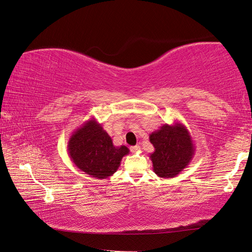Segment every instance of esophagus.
Instances as JSON below:
<instances>
[{"instance_id": "esophagus-1", "label": "esophagus", "mask_w": 252, "mask_h": 252, "mask_svg": "<svg viewBox=\"0 0 252 252\" xmlns=\"http://www.w3.org/2000/svg\"><path fill=\"white\" fill-rule=\"evenodd\" d=\"M130 149H131L132 153H137V152L141 151V147L138 145H135V146H132Z\"/></svg>"}]
</instances>
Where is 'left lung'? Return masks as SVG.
<instances>
[{"mask_svg": "<svg viewBox=\"0 0 252 252\" xmlns=\"http://www.w3.org/2000/svg\"><path fill=\"white\" fill-rule=\"evenodd\" d=\"M155 148L151 154L153 170L159 178H175L190 163L195 155V145L189 131L179 121L165 123L149 135Z\"/></svg>", "mask_w": 252, "mask_h": 252, "instance_id": "1", "label": "left lung"}]
</instances>
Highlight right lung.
<instances>
[{
	"label": "right lung",
	"mask_w": 252,
	"mask_h": 252,
	"mask_svg": "<svg viewBox=\"0 0 252 252\" xmlns=\"http://www.w3.org/2000/svg\"><path fill=\"white\" fill-rule=\"evenodd\" d=\"M69 158L84 173L99 180L108 179L120 167L130 149L115 146L100 123L91 118L74 131L68 141Z\"/></svg>",
	"instance_id": "1"
}]
</instances>
